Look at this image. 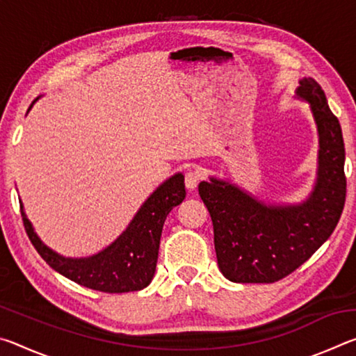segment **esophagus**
Here are the masks:
<instances>
[{
  "instance_id": "obj_1",
  "label": "esophagus",
  "mask_w": 356,
  "mask_h": 356,
  "mask_svg": "<svg viewBox=\"0 0 356 356\" xmlns=\"http://www.w3.org/2000/svg\"><path fill=\"white\" fill-rule=\"evenodd\" d=\"M201 179H202V176H201V172L197 171V170L186 171V174H185V186L188 190H195L196 186H197V184L201 182Z\"/></svg>"
}]
</instances>
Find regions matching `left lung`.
<instances>
[{
	"label": "left lung",
	"mask_w": 356,
	"mask_h": 356,
	"mask_svg": "<svg viewBox=\"0 0 356 356\" xmlns=\"http://www.w3.org/2000/svg\"><path fill=\"white\" fill-rule=\"evenodd\" d=\"M295 97L308 102L318 136L312 191L297 204L261 201L229 180L210 177L200 196L213 222L216 261L232 282H275L327 242L346 202V149L339 120L314 78H301Z\"/></svg>",
	"instance_id": "8db88e82"
}]
</instances>
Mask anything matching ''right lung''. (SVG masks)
<instances>
[{
  "label": "right lung",
  "instance_id": "right-lung-1",
  "mask_svg": "<svg viewBox=\"0 0 356 356\" xmlns=\"http://www.w3.org/2000/svg\"><path fill=\"white\" fill-rule=\"evenodd\" d=\"M38 100L39 97L33 102L28 111ZM185 195L184 174H174L156 186L152 195L143 202L125 231L113 243L97 254L88 257H65L48 248L34 232L22 201L20 210L29 240L53 270L88 289L106 293H122L141 291L150 284L159 259L165 220L168 213L185 200Z\"/></svg>",
  "mask_w": 356,
  "mask_h": 356
}]
</instances>
